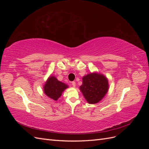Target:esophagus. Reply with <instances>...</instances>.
Wrapping results in <instances>:
<instances>
[{
  "label": "esophagus",
  "mask_w": 149,
  "mask_h": 149,
  "mask_svg": "<svg viewBox=\"0 0 149 149\" xmlns=\"http://www.w3.org/2000/svg\"><path fill=\"white\" fill-rule=\"evenodd\" d=\"M71 84H72V86H73V87H75L76 86V82L75 81H72L71 82Z\"/></svg>",
  "instance_id": "1"
}]
</instances>
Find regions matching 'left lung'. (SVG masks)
Segmentation results:
<instances>
[{
    "label": "left lung",
    "instance_id": "1",
    "mask_svg": "<svg viewBox=\"0 0 149 149\" xmlns=\"http://www.w3.org/2000/svg\"><path fill=\"white\" fill-rule=\"evenodd\" d=\"M108 88V81L104 76L91 73L83 78V84L80 86V90L89 104H96L105 96Z\"/></svg>",
    "mask_w": 149,
    "mask_h": 149
}]
</instances>
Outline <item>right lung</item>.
I'll list each match as a JSON object with an SVG mask.
<instances>
[{"instance_id":"add662e5","label":"right lung","mask_w":149,"mask_h":149,"mask_svg":"<svg viewBox=\"0 0 149 149\" xmlns=\"http://www.w3.org/2000/svg\"><path fill=\"white\" fill-rule=\"evenodd\" d=\"M68 88V86L63 83L59 81L54 76H50L44 86V92L46 95L52 100L57 101L62 92Z\"/></svg>"}]
</instances>
